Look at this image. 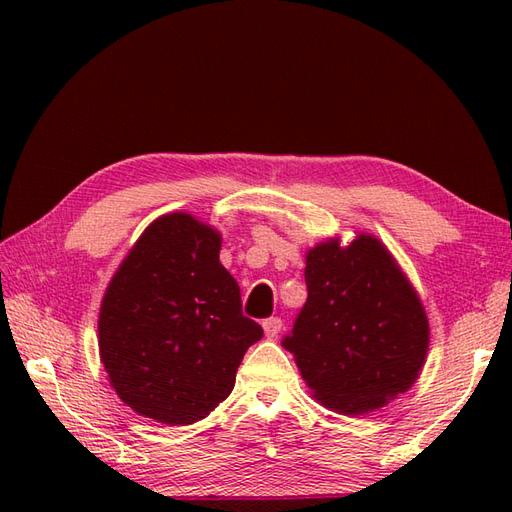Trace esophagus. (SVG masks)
Wrapping results in <instances>:
<instances>
[{"mask_svg":"<svg viewBox=\"0 0 512 512\" xmlns=\"http://www.w3.org/2000/svg\"><path fill=\"white\" fill-rule=\"evenodd\" d=\"M262 331H265V337H269V339L277 337V333L282 331V320L280 318H267L265 322H262Z\"/></svg>","mask_w":512,"mask_h":512,"instance_id":"34e87169","label":"esophagus"}]
</instances>
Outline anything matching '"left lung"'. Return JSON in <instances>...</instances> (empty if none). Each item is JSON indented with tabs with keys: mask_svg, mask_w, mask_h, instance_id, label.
I'll use <instances>...</instances> for the list:
<instances>
[{
	"mask_svg": "<svg viewBox=\"0 0 512 512\" xmlns=\"http://www.w3.org/2000/svg\"><path fill=\"white\" fill-rule=\"evenodd\" d=\"M307 301L284 346L320 406L361 416L418 380L429 318L410 277L376 235L329 237L305 254Z\"/></svg>",
	"mask_w": 512,
	"mask_h": 512,
	"instance_id": "8db88e82",
	"label": "left lung"
}]
</instances>
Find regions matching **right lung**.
I'll list each match as a JSON object with an SVG mask.
<instances>
[{
	"instance_id": "1",
	"label": "right lung",
	"mask_w": 512,
	"mask_h": 512,
	"mask_svg": "<svg viewBox=\"0 0 512 512\" xmlns=\"http://www.w3.org/2000/svg\"><path fill=\"white\" fill-rule=\"evenodd\" d=\"M222 232L188 211L164 213L108 282L98 348L108 384L138 416L203 421L232 393L243 354L262 337L220 262Z\"/></svg>"
}]
</instances>
